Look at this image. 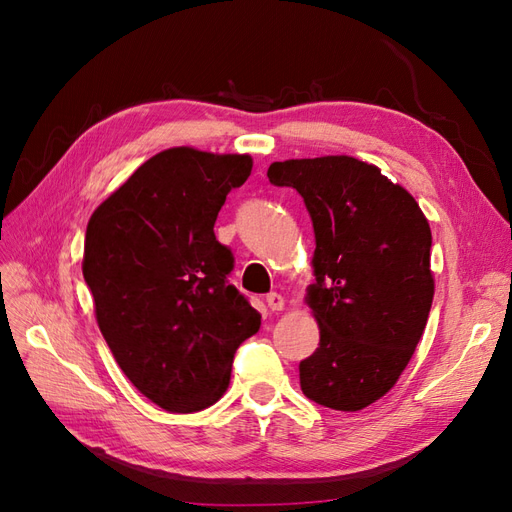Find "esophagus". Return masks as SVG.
Segmentation results:
<instances>
[{"mask_svg": "<svg viewBox=\"0 0 512 512\" xmlns=\"http://www.w3.org/2000/svg\"><path fill=\"white\" fill-rule=\"evenodd\" d=\"M267 307L271 309V312H280V309H284V297L280 292H271L267 294Z\"/></svg>", "mask_w": 512, "mask_h": 512, "instance_id": "34e87169", "label": "esophagus"}]
</instances>
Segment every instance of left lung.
<instances>
[{
    "mask_svg": "<svg viewBox=\"0 0 512 512\" xmlns=\"http://www.w3.org/2000/svg\"><path fill=\"white\" fill-rule=\"evenodd\" d=\"M312 218L316 284L307 305L320 344L299 363L301 391L356 412L389 393L412 359L433 301L431 230L412 194L350 156L273 162Z\"/></svg>",
    "mask_w": 512,
    "mask_h": 512,
    "instance_id": "obj_1",
    "label": "left lung"
}]
</instances>
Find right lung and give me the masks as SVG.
<instances>
[{
    "label": "right lung",
    "instance_id": "right-lung-1",
    "mask_svg": "<svg viewBox=\"0 0 512 512\" xmlns=\"http://www.w3.org/2000/svg\"><path fill=\"white\" fill-rule=\"evenodd\" d=\"M252 158L173 147L149 158L94 211L83 277L117 365L168 412L213 406L260 314L228 282L215 220Z\"/></svg>",
    "mask_w": 512,
    "mask_h": 512
}]
</instances>
